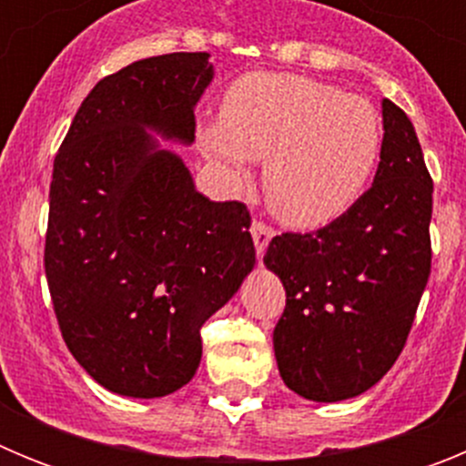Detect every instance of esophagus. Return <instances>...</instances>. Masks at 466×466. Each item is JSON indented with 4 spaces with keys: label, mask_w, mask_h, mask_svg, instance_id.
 I'll list each match as a JSON object with an SVG mask.
<instances>
[{
    "label": "esophagus",
    "mask_w": 466,
    "mask_h": 466,
    "mask_svg": "<svg viewBox=\"0 0 466 466\" xmlns=\"http://www.w3.org/2000/svg\"><path fill=\"white\" fill-rule=\"evenodd\" d=\"M249 230H252L254 247H257L258 258H261L263 252H266V247H268L270 238L275 236L273 226H268V224H266V221H261V219H254V221H252V228H249Z\"/></svg>",
    "instance_id": "1"
}]
</instances>
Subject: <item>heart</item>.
<instances>
[{"label": "heart", "instance_id": "heart-1", "mask_svg": "<svg viewBox=\"0 0 466 466\" xmlns=\"http://www.w3.org/2000/svg\"><path fill=\"white\" fill-rule=\"evenodd\" d=\"M203 149L240 175L266 158L263 188L278 217L319 226L355 203L382 149V121L360 95L296 74H247L230 86L221 123L203 127Z\"/></svg>", "mask_w": 466, "mask_h": 466}]
</instances>
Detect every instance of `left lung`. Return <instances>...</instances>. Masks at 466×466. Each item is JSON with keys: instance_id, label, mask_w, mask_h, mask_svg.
<instances>
[{"instance_id": "obj_1", "label": "left lung", "mask_w": 466, "mask_h": 466, "mask_svg": "<svg viewBox=\"0 0 466 466\" xmlns=\"http://www.w3.org/2000/svg\"><path fill=\"white\" fill-rule=\"evenodd\" d=\"M371 188L312 233H282L263 263L287 291L273 345L284 385L343 401L376 385L401 355L431 273V182L410 118L382 100Z\"/></svg>"}]
</instances>
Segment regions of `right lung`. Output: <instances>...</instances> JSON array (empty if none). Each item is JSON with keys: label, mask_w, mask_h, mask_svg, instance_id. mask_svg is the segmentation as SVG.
I'll return each mask as SVG.
<instances>
[{"label": "right lung", "mask_w": 466, "mask_h": 466, "mask_svg": "<svg viewBox=\"0 0 466 466\" xmlns=\"http://www.w3.org/2000/svg\"><path fill=\"white\" fill-rule=\"evenodd\" d=\"M209 53L144 57L97 81L53 163L44 268L57 327L93 380L166 397L203 355L200 329L254 268L249 209L212 203L144 127L191 144Z\"/></svg>", "instance_id": "add662e5"}]
</instances>
